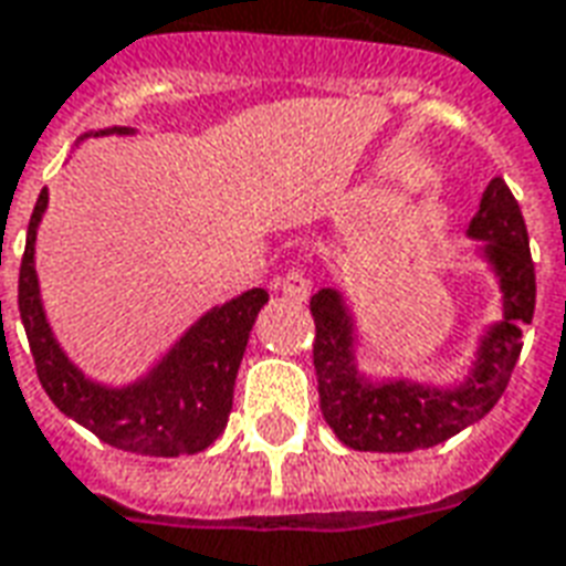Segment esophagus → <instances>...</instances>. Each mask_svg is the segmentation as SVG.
I'll return each mask as SVG.
<instances>
[{"label":"esophagus","mask_w":566,"mask_h":566,"mask_svg":"<svg viewBox=\"0 0 566 566\" xmlns=\"http://www.w3.org/2000/svg\"><path fill=\"white\" fill-rule=\"evenodd\" d=\"M279 287H282L284 296H291V300H296V303H303V300L312 294V282L306 279V272H300V270L287 272L282 282H279Z\"/></svg>","instance_id":"esophagus-1"}]
</instances>
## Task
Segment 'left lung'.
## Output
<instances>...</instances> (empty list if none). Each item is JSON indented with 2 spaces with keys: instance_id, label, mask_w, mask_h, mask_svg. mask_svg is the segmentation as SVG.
<instances>
[{
  "instance_id": "obj_1",
  "label": "left lung",
  "mask_w": 566,
  "mask_h": 566,
  "mask_svg": "<svg viewBox=\"0 0 566 566\" xmlns=\"http://www.w3.org/2000/svg\"><path fill=\"white\" fill-rule=\"evenodd\" d=\"M467 235L479 242L475 254L497 279L503 318L482 331L467 376L454 385L409 376L373 379L357 364L360 331L343 291L321 287L312 296L321 412L348 449H430L485 418L506 391L522 355L524 324L534 321L536 279L522 209L503 178L485 187Z\"/></svg>"
}]
</instances>
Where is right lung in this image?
I'll use <instances>...</instances> for the list:
<instances>
[{
  "mask_svg": "<svg viewBox=\"0 0 566 566\" xmlns=\"http://www.w3.org/2000/svg\"><path fill=\"white\" fill-rule=\"evenodd\" d=\"M133 127H108L87 136H133ZM48 209V190L39 193L27 230V251L20 260L18 306L23 331L30 339L32 360L39 381L54 406L87 427L91 433L133 454L150 458H178L209 449L221 437L230 409L233 385L248 336L266 306L270 294L251 287L223 306L209 308L187 327L154 367L127 385H103L84 376L72 357L56 343L48 321L35 272V235ZM2 321V300H0Z\"/></svg>",
  "mask_w": 566,
  "mask_h": 566,
  "instance_id": "right-lung-1",
  "label": "right lung"
}]
</instances>
